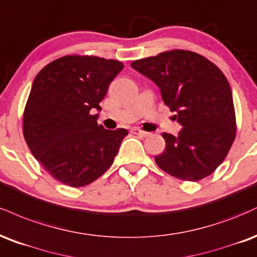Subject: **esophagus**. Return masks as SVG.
Segmentation results:
<instances>
[{"label": "esophagus", "instance_id": "esophagus-1", "mask_svg": "<svg viewBox=\"0 0 257 257\" xmlns=\"http://www.w3.org/2000/svg\"><path fill=\"white\" fill-rule=\"evenodd\" d=\"M131 132H132V134H134V135L141 136V137H148V136L150 135L149 132H146V131H143V130H140V128H137V127L132 128Z\"/></svg>", "mask_w": 257, "mask_h": 257}]
</instances>
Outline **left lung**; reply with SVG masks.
I'll use <instances>...</instances> for the list:
<instances>
[{
  "instance_id": "obj_1",
  "label": "left lung",
  "mask_w": 257,
  "mask_h": 257,
  "mask_svg": "<svg viewBox=\"0 0 257 257\" xmlns=\"http://www.w3.org/2000/svg\"><path fill=\"white\" fill-rule=\"evenodd\" d=\"M136 71L161 89L177 111L179 135L162 134L166 149L155 162L174 178L198 182L222 164L236 138V111L230 84L218 66L200 54L173 49L136 60Z\"/></svg>"
}]
</instances>
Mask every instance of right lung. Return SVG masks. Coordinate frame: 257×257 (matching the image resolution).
<instances>
[{
    "mask_svg": "<svg viewBox=\"0 0 257 257\" xmlns=\"http://www.w3.org/2000/svg\"><path fill=\"white\" fill-rule=\"evenodd\" d=\"M122 62L66 55L48 63L33 80L23 114V134L44 170L60 183L80 188L113 164L127 130H105L91 109H101Z\"/></svg>",
    "mask_w": 257,
    "mask_h": 257,
    "instance_id": "1",
    "label": "right lung"
}]
</instances>
